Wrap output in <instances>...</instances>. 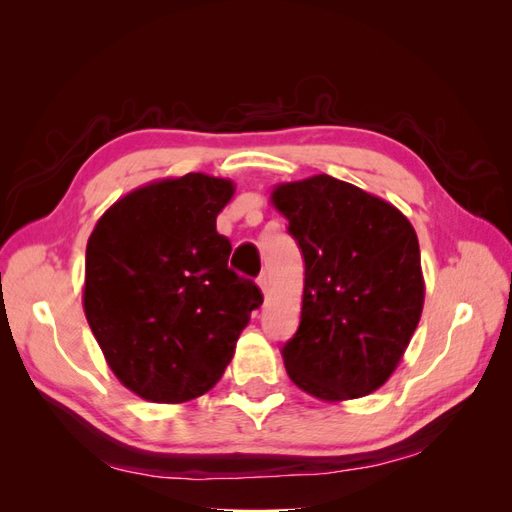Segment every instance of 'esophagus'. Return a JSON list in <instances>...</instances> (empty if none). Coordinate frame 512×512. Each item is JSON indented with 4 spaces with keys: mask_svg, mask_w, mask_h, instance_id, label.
Instances as JSON below:
<instances>
[{
    "mask_svg": "<svg viewBox=\"0 0 512 512\" xmlns=\"http://www.w3.org/2000/svg\"><path fill=\"white\" fill-rule=\"evenodd\" d=\"M258 286H260L262 292H267V288H269V275L267 273H260L258 275Z\"/></svg>",
    "mask_w": 512,
    "mask_h": 512,
    "instance_id": "1",
    "label": "esophagus"
}]
</instances>
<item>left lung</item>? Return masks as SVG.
<instances>
[{
    "label": "left lung",
    "instance_id": "1",
    "mask_svg": "<svg viewBox=\"0 0 512 512\" xmlns=\"http://www.w3.org/2000/svg\"><path fill=\"white\" fill-rule=\"evenodd\" d=\"M275 209L305 260L290 380L324 401L374 393L421 320L425 282L412 224L386 200L329 175L277 185Z\"/></svg>",
    "mask_w": 512,
    "mask_h": 512
}]
</instances>
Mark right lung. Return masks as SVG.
I'll return each mask as SVG.
<instances>
[{
	"label": "right lung",
	"instance_id": "add662e5",
	"mask_svg": "<svg viewBox=\"0 0 512 512\" xmlns=\"http://www.w3.org/2000/svg\"><path fill=\"white\" fill-rule=\"evenodd\" d=\"M228 179L188 173L143 185L108 209L87 241L83 307L123 386L156 404L213 389L262 305L260 288L228 267L215 218Z\"/></svg>",
	"mask_w": 512,
	"mask_h": 512
}]
</instances>
